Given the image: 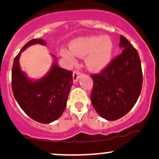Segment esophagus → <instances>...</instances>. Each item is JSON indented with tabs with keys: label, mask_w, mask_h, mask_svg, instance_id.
<instances>
[{
	"label": "esophagus",
	"mask_w": 159,
	"mask_h": 159,
	"mask_svg": "<svg viewBox=\"0 0 159 159\" xmlns=\"http://www.w3.org/2000/svg\"><path fill=\"white\" fill-rule=\"evenodd\" d=\"M80 76H81V72L78 70H75L73 72V81L76 82L78 81V80L79 79Z\"/></svg>",
	"instance_id": "34e87169"
}]
</instances>
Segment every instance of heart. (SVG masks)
Returning a JSON list of instances; mask_svg holds the SVG:
<instances>
[{"label":"heart","instance_id":"obj_1","mask_svg":"<svg viewBox=\"0 0 159 159\" xmlns=\"http://www.w3.org/2000/svg\"><path fill=\"white\" fill-rule=\"evenodd\" d=\"M113 44L108 37L83 38L77 39L71 43L70 50L72 53L66 50H61L62 57L71 62L75 60L73 54L78 57H85L86 64L91 71H99L106 67L111 60Z\"/></svg>","mask_w":159,"mask_h":159}]
</instances>
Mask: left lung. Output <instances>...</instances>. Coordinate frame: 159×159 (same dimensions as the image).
<instances>
[{
    "label": "left lung",
    "mask_w": 159,
    "mask_h": 159,
    "mask_svg": "<svg viewBox=\"0 0 159 159\" xmlns=\"http://www.w3.org/2000/svg\"><path fill=\"white\" fill-rule=\"evenodd\" d=\"M122 53L100 73L91 75L92 105L102 118L115 121L127 114L137 102L142 90L143 72L137 50L121 35Z\"/></svg>",
    "instance_id": "8db88e82"
}]
</instances>
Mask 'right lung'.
<instances>
[{
	"label": "right lung",
	"mask_w": 159,
	"mask_h": 159,
	"mask_svg": "<svg viewBox=\"0 0 159 159\" xmlns=\"http://www.w3.org/2000/svg\"><path fill=\"white\" fill-rule=\"evenodd\" d=\"M34 43L47 46L42 39H32L24 45L13 61L12 90L16 100L28 116L40 123L48 124L58 119L65 110L73 84L72 72L55 63L41 80L30 81L21 70L19 60L21 53Z\"/></svg>",
	"instance_id": "1"
}]
</instances>
